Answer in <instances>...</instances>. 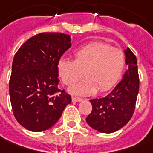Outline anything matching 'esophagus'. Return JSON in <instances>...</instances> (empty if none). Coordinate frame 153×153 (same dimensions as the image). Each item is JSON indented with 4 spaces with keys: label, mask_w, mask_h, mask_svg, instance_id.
Segmentation results:
<instances>
[{
    "label": "esophagus",
    "mask_w": 153,
    "mask_h": 153,
    "mask_svg": "<svg viewBox=\"0 0 153 153\" xmlns=\"http://www.w3.org/2000/svg\"><path fill=\"white\" fill-rule=\"evenodd\" d=\"M72 99V102H81L82 99L80 98H77V97H74V96H73L71 98Z\"/></svg>",
    "instance_id": "34e87169"
}]
</instances>
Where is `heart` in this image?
I'll return each instance as SVG.
<instances>
[{"label":"heart","mask_w":153,"mask_h":153,"mask_svg":"<svg viewBox=\"0 0 153 153\" xmlns=\"http://www.w3.org/2000/svg\"><path fill=\"white\" fill-rule=\"evenodd\" d=\"M74 60L58 62L59 75L65 85L70 86L83 76L86 78L71 86V94L81 96L93 94L97 91H109L123 74L126 59L123 51L102 42H93L82 47L74 54Z\"/></svg>","instance_id":"obj_1"}]
</instances>
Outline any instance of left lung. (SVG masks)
<instances>
[{
    "mask_svg": "<svg viewBox=\"0 0 153 153\" xmlns=\"http://www.w3.org/2000/svg\"><path fill=\"white\" fill-rule=\"evenodd\" d=\"M128 70L122 80L103 98L91 99L92 111L86 121L91 128L103 133H111L126 126L133 116L139 92L137 61L130 49L124 51Z\"/></svg>",
    "mask_w": 153,
    "mask_h": 153,
    "instance_id": "1",
    "label": "left lung"
}]
</instances>
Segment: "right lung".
Here are the masks:
<instances>
[{
	"label": "right lung",
	"mask_w": 153,
	"mask_h": 153,
	"mask_svg": "<svg viewBox=\"0 0 153 153\" xmlns=\"http://www.w3.org/2000/svg\"><path fill=\"white\" fill-rule=\"evenodd\" d=\"M71 46L69 35L45 32L27 39L16 53L9 95L16 121L27 130L52 127L71 102V97L59 89L57 70L60 57Z\"/></svg>",
	"instance_id": "obj_1"
}]
</instances>
